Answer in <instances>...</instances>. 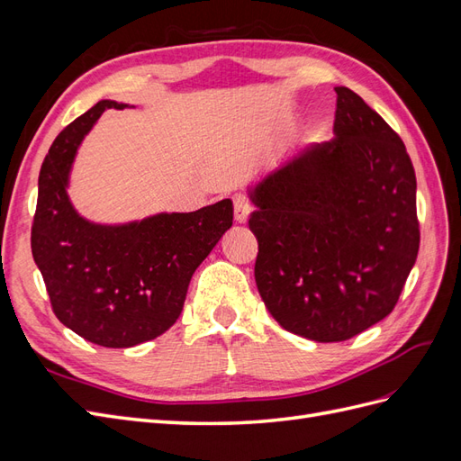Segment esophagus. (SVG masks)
Segmentation results:
<instances>
[{
    "label": "esophagus",
    "mask_w": 461,
    "mask_h": 461,
    "mask_svg": "<svg viewBox=\"0 0 461 461\" xmlns=\"http://www.w3.org/2000/svg\"><path fill=\"white\" fill-rule=\"evenodd\" d=\"M234 203V221L236 222H246L249 217V202L244 194H234L232 196Z\"/></svg>",
    "instance_id": "1"
}]
</instances>
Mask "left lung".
<instances>
[{"instance_id": "obj_1", "label": "left lung", "mask_w": 461, "mask_h": 461, "mask_svg": "<svg viewBox=\"0 0 461 461\" xmlns=\"http://www.w3.org/2000/svg\"><path fill=\"white\" fill-rule=\"evenodd\" d=\"M334 90L332 140L300 148L248 186L261 300L283 329L315 342L384 319L420 249L406 146L356 92Z\"/></svg>"}]
</instances>
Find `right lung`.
Listing matches in <instances>:
<instances>
[{
    "mask_svg": "<svg viewBox=\"0 0 461 461\" xmlns=\"http://www.w3.org/2000/svg\"><path fill=\"white\" fill-rule=\"evenodd\" d=\"M102 100L55 138L41 163L32 256L51 308L78 337L105 348L158 339L178 319L190 278L232 227V202L190 213H153L127 222H95L68 198L77 151L105 109Z\"/></svg>",
    "mask_w": 461,
    "mask_h": 461,
    "instance_id": "right-lung-1",
    "label": "right lung"
}]
</instances>
